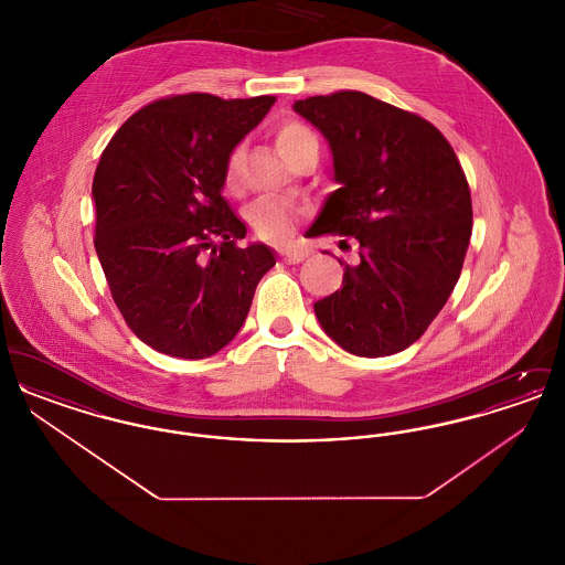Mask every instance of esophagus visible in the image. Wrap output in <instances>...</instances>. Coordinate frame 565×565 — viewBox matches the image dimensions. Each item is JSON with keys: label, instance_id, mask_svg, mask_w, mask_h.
<instances>
[{"label": "esophagus", "instance_id": "1", "mask_svg": "<svg viewBox=\"0 0 565 565\" xmlns=\"http://www.w3.org/2000/svg\"><path fill=\"white\" fill-rule=\"evenodd\" d=\"M279 256H281L284 263H288V265H298V263H302V260L309 256V252H307V249H300V247H284V249H279Z\"/></svg>", "mask_w": 565, "mask_h": 565}]
</instances>
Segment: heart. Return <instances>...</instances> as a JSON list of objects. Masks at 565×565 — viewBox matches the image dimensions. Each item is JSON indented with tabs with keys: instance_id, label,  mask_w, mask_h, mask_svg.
I'll use <instances>...</instances> for the list:
<instances>
[{
	"instance_id": "b5f03b06",
	"label": "heart",
	"mask_w": 565,
	"mask_h": 565,
	"mask_svg": "<svg viewBox=\"0 0 565 565\" xmlns=\"http://www.w3.org/2000/svg\"><path fill=\"white\" fill-rule=\"evenodd\" d=\"M277 148L281 152V157L288 162H295L302 152L318 148L320 150V141L318 135L313 134L305 122L290 120L284 122L277 129ZM243 171V152L242 148H235L226 164H224V189L237 190L242 184ZM302 214L300 207H296L295 203L284 201V199H275V196H263L258 201H254L247 210V222L252 226V231L269 242H286L292 231H295L296 222Z\"/></svg>"
}]
</instances>
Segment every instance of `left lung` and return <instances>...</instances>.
I'll return each mask as SVG.
<instances>
[{"label": "left lung", "mask_w": 565, "mask_h": 565, "mask_svg": "<svg viewBox=\"0 0 565 565\" xmlns=\"http://www.w3.org/2000/svg\"><path fill=\"white\" fill-rule=\"evenodd\" d=\"M328 139L334 180L309 237L360 242L343 286L313 305L323 332L362 358L413 345L454 292L472 201L451 143L431 122L360 90L300 99Z\"/></svg>", "instance_id": "1"}]
</instances>
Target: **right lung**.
Masks as SVG:
<instances>
[{
    "label": "right lung",
    "instance_id": "obj_1",
    "mask_svg": "<svg viewBox=\"0 0 565 565\" xmlns=\"http://www.w3.org/2000/svg\"><path fill=\"white\" fill-rule=\"evenodd\" d=\"M275 97L159 99L109 139L93 180L95 249L125 322L152 350L201 360L242 330L263 275L265 243L222 196L224 164Z\"/></svg>",
    "mask_w": 565,
    "mask_h": 565
}]
</instances>
